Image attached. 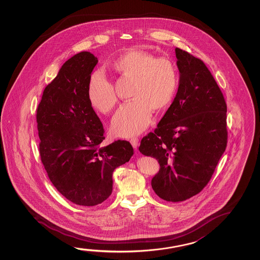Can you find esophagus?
Instances as JSON below:
<instances>
[{"mask_svg":"<svg viewBox=\"0 0 260 260\" xmlns=\"http://www.w3.org/2000/svg\"><path fill=\"white\" fill-rule=\"evenodd\" d=\"M129 142H131V144L132 145V147H133L134 149H137V147L139 146V139H138V138H132V139L129 140Z\"/></svg>","mask_w":260,"mask_h":260,"instance_id":"34e87169","label":"esophagus"}]
</instances>
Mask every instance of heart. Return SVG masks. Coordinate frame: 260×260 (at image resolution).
Listing matches in <instances>:
<instances>
[{
  "label": "heart",
  "mask_w": 260,
  "mask_h": 260,
  "mask_svg": "<svg viewBox=\"0 0 260 260\" xmlns=\"http://www.w3.org/2000/svg\"><path fill=\"white\" fill-rule=\"evenodd\" d=\"M111 68L122 78L133 80V101L120 107L111 126L114 136L131 138L149 126L152 110L162 111L171 104L179 87V75L171 60L139 50L125 51ZM87 98L89 105L103 114L110 113L118 103L114 86L100 71L89 76Z\"/></svg>",
  "instance_id": "b5f03b06"
}]
</instances>
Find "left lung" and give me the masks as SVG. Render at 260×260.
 Listing matches in <instances>:
<instances>
[{"instance_id": "obj_1", "label": "left lung", "mask_w": 260, "mask_h": 260, "mask_svg": "<svg viewBox=\"0 0 260 260\" xmlns=\"http://www.w3.org/2000/svg\"><path fill=\"white\" fill-rule=\"evenodd\" d=\"M179 89L154 132L139 150L159 163L151 187L162 200L179 202L209 183L228 141L226 104L202 60L175 49Z\"/></svg>"}]
</instances>
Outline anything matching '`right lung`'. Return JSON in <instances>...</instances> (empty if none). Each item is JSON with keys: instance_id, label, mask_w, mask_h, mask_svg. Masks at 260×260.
<instances>
[{"instance_id": "1", "label": "right lung", "mask_w": 260, "mask_h": 260, "mask_svg": "<svg viewBox=\"0 0 260 260\" xmlns=\"http://www.w3.org/2000/svg\"><path fill=\"white\" fill-rule=\"evenodd\" d=\"M97 63L89 51L65 61L43 90L36 114L40 155L49 179L67 200L87 207L111 196L113 171L133 155L128 141L101 147L103 123L87 98Z\"/></svg>"}]
</instances>
